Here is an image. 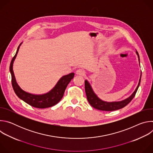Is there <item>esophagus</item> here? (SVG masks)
Listing matches in <instances>:
<instances>
[{
	"label": "esophagus",
	"instance_id": "obj_1",
	"mask_svg": "<svg viewBox=\"0 0 153 153\" xmlns=\"http://www.w3.org/2000/svg\"><path fill=\"white\" fill-rule=\"evenodd\" d=\"M76 74L77 75H80V76H83V75H85V72L82 69H78L76 72Z\"/></svg>",
	"mask_w": 153,
	"mask_h": 153
}]
</instances>
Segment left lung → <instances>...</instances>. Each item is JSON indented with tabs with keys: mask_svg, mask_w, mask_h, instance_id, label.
<instances>
[{
	"mask_svg": "<svg viewBox=\"0 0 153 153\" xmlns=\"http://www.w3.org/2000/svg\"><path fill=\"white\" fill-rule=\"evenodd\" d=\"M136 53V54L137 55L139 63V65H140L139 55L137 51ZM141 76H142V71L140 72V79L139 80L138 85L136 87V90H134V91L132 93V94L124 100H122L120 101H116V102H106V101L100 99L97 96V95L94 93L90 82L87 80H85V93H86L87 99H88V102L93 108L97 109V110H99L111 111L119 110V109H121V108L125 107L126 105H128L135 96V94H136V93L138 90L139 86L140 85Z\"/></svg>",
	"mask_w": 153,
	"mask_h": 153,
	"instance_id": "left-lung-1",
	"label": "left lung"
}]
</instances>
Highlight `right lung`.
Segmentation results:
<instances>
[{
  "label": "right lung",
  "mask_w": 153,
  "mask_h": 153,
  "mask_svg": "<svg viewBox=\"0 0 153 153\" xmlns=\"http://www.w3.org/2000/svg\"><path fill=\"white\" fill-rule=\"evenodd\" d=\"M22 43V42L20 43L19 45L16 53L11 62L10 67V71L12 78V86L16 94L19 99L35 108H46L55 105L62 99L65 89L71 79H73L74 73H71L67 75L63 76L53 88L46 93L35 94L24 91L17 83L13 71V63Z\"/></svg>",
  "instance_id": "add662e5"
}]
</instances>
